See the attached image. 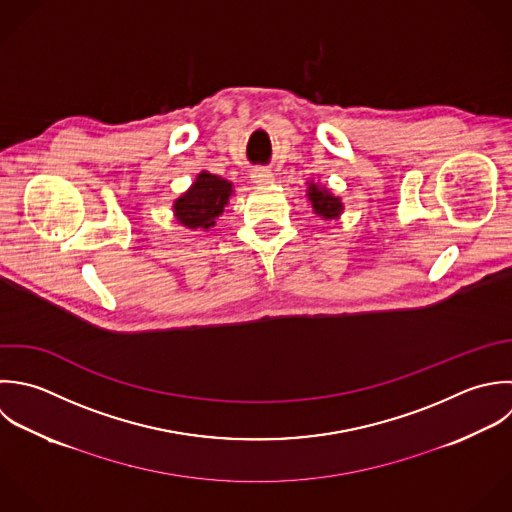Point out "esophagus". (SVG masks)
Segmentation results:
<instances>
[{"instance_id":"34e87169","label":"esophagus","mask_w":512,"mask_h":512,"mask_svg":"<svg viewBox=\"0 0 512 512\" xmlns=\"http://www.w3.org/2000/svg\"><path fill=\"white\" fill-rule=\"evenodd\" d=\"M251 177H253V183H257V185H269V183H273V173H271V169H265V167L253 169Z\"/></svg>"}]
</instances>
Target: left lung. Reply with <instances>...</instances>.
Returning a JSON list of instances; mask_svg holds the SVG:
<instances>
[{
    "mask_svg": "<svg viewBox=\"0 0 512 512\" xmlns=\"http://www.w3.org/2000/svg\"><path fill=\"white\" fill-rule=\"evenodd\" d=\"M309 201L313 203L315 213L325 219H335L343 211L339 197H333L327 189H319L317 185H309Z\"/></svg>",
    "mask_w": 512,
    "mask_h": 512,
    "instance_id": "obj_1",
    "label": "left lung"
}]
</instances>
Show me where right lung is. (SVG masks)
<instances>
[{"mask_svg": "<svg viewBox=\"0 0 512 512\" xmlns=\"http://www.w3.org/2000/svg\"><path fill=\"white\" fill-rule=\"evenodd\" d=\"M231 193L233 189L229 181L207 171L199 173L193 187L173 205L177 221L189 229H209L215 225V219L223 211Z\"/></svg>", "mask_w": 512, "mask_h": 512, "instance_id": "obj_1", "label": "right lung"}]
</instances>
